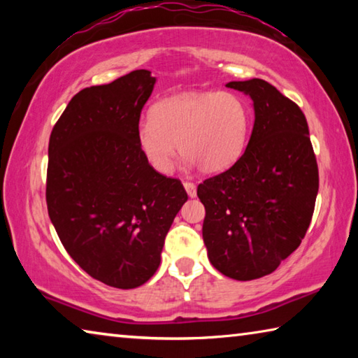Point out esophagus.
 <instances>
[{
	"label": "esophagus",
	"instance_id": "esophagus-1",
	"mask_svg": "<svg viewBox=\"0 0 358 358\" xmlns=\"http://www.w3.org/2000/svg\"><path fill=\"white\" fill-rule=\"evenodd\" d=\"M183 186H185V189H186V192H187V196H189V197H196V196H197L196 185L191 183V181H185Z\"/></svg>",
	"mask_w": 358,
	"mask_h": 358
}]
</instances>
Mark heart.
Instances as JSON below:
<instances>
[{
	"label": "heart",
	"mask_w": 358,
	"mask_h": 358,
	"mask_svg": "<svg viewBox=\"0 0 358 358\" xmlns=\"http://www.w3.org/2000/svg\"><path fill=\"white\" fill-rule=\"evenodd\" d=\"M251 113L238 94L181 93L162 99L151 117L137 126V145L145 161L159 173H171L175 159L217 173L234 166L246 147Z\"/></svg>",
	"instance_id": "b5f03b06"
}]
</instances>
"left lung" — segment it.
Segmentation results:
<instances>
[{
	"mask_svg": "<svg viewBox=\"0 0 358 358\" xmlns=\"http://www.w3.org/2000/svg\"><path fill=\"white\" fill-rule=\"evenodd\" d=\"M252 99L254 126L235 164L197 187L211 265L251 281L270 275L310 227L319 172L300 107L262 78L229 82Z\"/></svg>",
	"mask_w": 358,
	"mask_h": 358,
	"instance_id": "1",
	"label": "left lung"
}]
</instances>
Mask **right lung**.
Returning a JSON list of instances; mask_svg holds the SVG:
<instances>
[{
	"label": "right lung",
	"instance_id": "add662e5",
	"mask_svg": "<svg viewBox=\"0 0 358 358\" xmlns=\"http://www.w3.org/2000/svg\"><path fill=\"white\" fill-rule=\"evenodd\" d=\"M156 77L132 71L78 92L50 134L47 208L64 250L107 286L134 289L161 264L183 185L141 153L137 126Z\"/></svg>",
	"mask_w": 358,
	"mask_h": 358
}]
</instances>
